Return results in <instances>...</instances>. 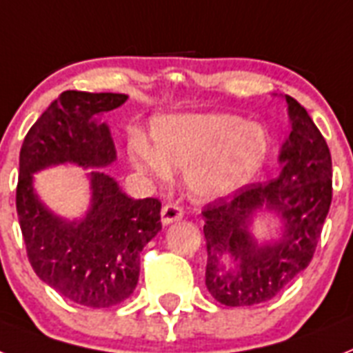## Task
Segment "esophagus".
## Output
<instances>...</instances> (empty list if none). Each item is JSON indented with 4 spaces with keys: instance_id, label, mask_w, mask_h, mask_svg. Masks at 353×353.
Instances as JSON below:
<instances>
[{
    "instance_id": "1",
    "label": "esophagus",
    "mask_w": 353,
    "mask_h": 353,
    "mask_svg": "<svg viewBox=\"0 0 353 353\" xmlns=\"http://www.w3.org/2000/svg\"><path fill=\"white\" fill-rule=\"evenodd\" d=\"M183 215H185V212H183V208L179 206V204L168 203L165 204L161 210V222L167 226V224H172V222L181 221Z\"/></svg>"
}]
</instances>
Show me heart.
<instances>
[{"instance_id": "obj_1", "label": "heart", "mask_w": 353, "mask_h": 353, "mask_svg": "<svg viewBox=\"0 0 353 353\" xmlns=\"http://www.w3.org/2000/svg\"><path fill=\"white\" fill-rule=\"evenodd\" d=\"M154 147L136 140L134 167L156 181H167L170 167L186 170V183L199 197L232 194L262 168L269 136L259 123L228 112L176 114L154 121Z\"/></svg>"}]
</instances>
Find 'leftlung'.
I'll list each match as a JSON object with an SVG mask.
<instances>
[{"mask_svg": "<svg viewBox=\"0 0 353 353\" xmlns=\"http://www.w3.org/2000/svg\"><path fill=\"white\" fill-rule=\"evenodd\" d=\"M291 134L280 150L282 170L269 183H253L233 199L204 206L208 251L206 287L226 307L271 300L310 263L332 203V158L328 145L303 105L285 94ZM265 209L283 221V236L260 245L250 235L252 219ZM224 254L232 268L220 262Z\"/></svg>", "mask_w": 353, "mask_h": 353, "instance_id": "left-lung-1", "label": "left lung"}]
</instances>
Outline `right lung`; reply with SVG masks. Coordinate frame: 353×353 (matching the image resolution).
<instances>
[{
  "instance_id": "add662e5",
  "label": "right lung",
  "mask_w": 353,
  "mask_h": 353,
  "mask_svg": "<svg viewBox=\"0 0 353 353\" xmlns=\"http://www.w3.org/2000/svg\"><path fill=\"white\" fill-rule=\"evenodd\" d=\"M125 100L121 93L64 91L30 127L19 152L16 208L32 268L64 298L91 309L118 305L134 292L141 250L161 230V203L132 199L111 176L91 172L90 210L81 221H66L41 203L34 174L62 163L111 165L117 149L97 117Z\"/></svg>"
}]
</instances>
